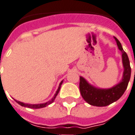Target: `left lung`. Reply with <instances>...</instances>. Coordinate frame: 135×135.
<instances>
[{"label":"left lung","mask_w":135,"mask_h":135,"mask_svg":"<svg viewBox=\"0 0 135 135\" xmlns=\"http://www.w3.org/2000/svg\"><path fill=\"white\" fill-rule=\"evenodd\" d=\"M118 49L122 51V60L124 67L123 79L118 84L108 89L96 88L88 84L82 76H80L79 90L82 98L86 102L93 106L105 107L116 102L122 96L128 87L131 75L130 61L127 54L123 51L121 44L116 37Z\"/></svg>","instance_id":"obj_1"}]
</instances>
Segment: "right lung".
Segmentation results:
<instances>
[{"mask_svg":"<svg viewBox=\"0 0 135 135\" xmlns=\"http://www.w3.org/2000/svg\"><path fill=\"white\" fill-rule=\"evenodd\" d=\"M62 81L60 83V84H59V88H58V90L56 92V94L54 95V97L51 99V100L48 101V102H45V103H43V104H26V103H23V102H19V101H17V100H15L16 102L18 103L19 104H20L21 106L22 107H28V108H31V109H40V108H43V107H45L48 106L50 104H51L54 101L55 98H56L57 95L59 93V90H60V88H61V84H62Z\"/></svg>","mask_w":135,"mask_h":135,"instance_id":"add662e5","label":"right lung"}]
</instances>
